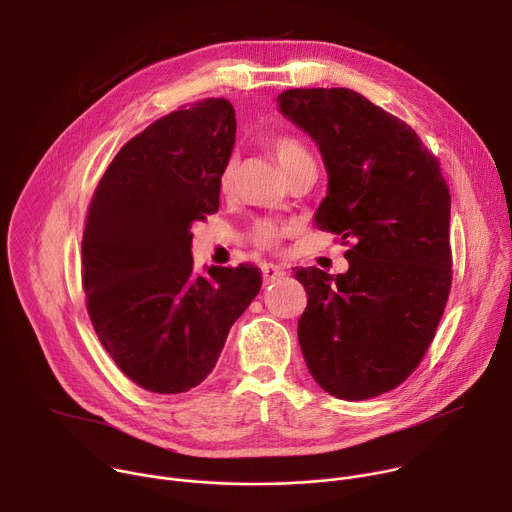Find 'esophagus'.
Wrapping results in <instances>:
<instances>
[{
  "label": "esophagus",
  "instance_id": "obj_1",
  "mask_svg": "<svg viewBox=\"0 0 512 512\" xmlns=\"http://www.w3.org/2000/svg\"><path fill=\"white\" fill-rule=\"evenodd\" d=\"M261 269H263V279L265 281H275V279L285 275V271L279 265H273V263H265Z\"/></svg>",
  "mask_w": 512,
  "mask_h": 512
}]
</instances>
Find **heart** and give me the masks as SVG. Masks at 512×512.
<instances>
[{
  "label": "heart",
  "instance_id": "heart-1",
  "mask_svg": "<svg viewBox=\"0 0 512 512\" xmlns=\"http://www.w3.org/2000/svg\"><path fill=\"white\" fill-rule=\"evenodd\" d=\"M269 150L277 158V162L281 164L287 176H294L298 170L306 166H316L314 156L306 148V143L294 135H287V133L273 135L269 139ZM235 178H237V162L235 158H229L225 168L221 170V176H218V188H221V192H231ZM283 231H285V225L271 221V218H261V221H257L251 227L249 237L261 249H275Z\"/></svg>",
  "mask_w": 512,
  "mask_h": 512
}]
</instances>
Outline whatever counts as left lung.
<instances>
[{
  "label": "left lung",
  "instance_id": "left-lung-1",
  "mask_svg": "<svg viewBox=\"0 0 512 512\" xmlns=\"http://www.w3.org/2000/svg\"><path fill=\"white\" fill-rule=\"evenodd\" d=\"M281 113L320 148L328 194L314 223L348 271L300 267L298 338L330 395L362 401L399 387L425 356L452 287L450 188L419 135L356 91L289 89Z\"/></svg>",
  "mask_w": 512,
  "mask_h": 512
}]
</instances>
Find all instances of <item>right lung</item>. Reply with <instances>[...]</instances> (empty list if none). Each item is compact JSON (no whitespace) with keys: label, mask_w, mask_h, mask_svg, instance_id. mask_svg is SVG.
Returning a JSON list of instances; mask_svg holds the SVG:
<instances>
[{"label":"right lung","mask_w":512,"mask_h":512,"mask_svg":"<svg viewBox=\"0 0 512 512\" xmlns=\"http://www.w3.org/2000/svg\"><path fill=\"white\" fill-rule=\"evenodd\" d=\"M235 131L227 99L172 111L123 145L89 204L87 312L121 373L145 391L200 385L261 289V269L249 263L192 271L190 227L218 210Z\"/></svg>","instance_id":"obj_1"}]
</instances>
